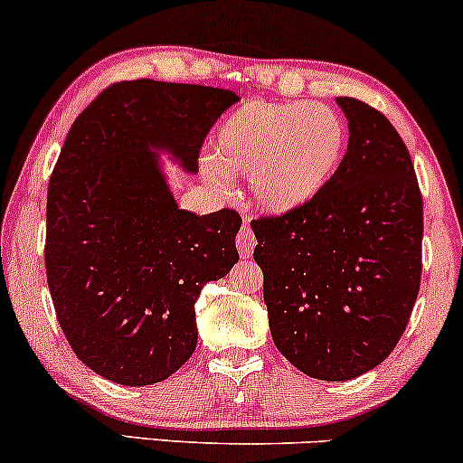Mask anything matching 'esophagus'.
I'll return each instance as SVG.
<instances>
[{
    "label": "esophagus",
    "instance_id": "esophagus-1",
    "mask_svg": "<svg viewBox=\"0 0 463 463\" xmlns=\"http://www.w3.org/2000/svg\"><path fill=\"white\" fill-rule=\"evenodd\" d=\"M237 250L239 254H241L243 259L252 257L254 252V246H257V237H254L252 228H250V224H243L241 228H239V235H237Z\"/></svg>",
    "mask_w": 463,
    "mask_h": 463
}]
</instances>
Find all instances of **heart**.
Wrapping results in <instances>:
<instances>
[{
  "label": "heart",
  "mask_w": 463,
  "mask_h": 463,
  "mask_svg": "<svg viewBox=\"0 0 463 463\" xmlns=\"http://www.w3.org/2000/svg\"><path fill=\"white\" fill-rule=\"evenodd\" d=\"M346 143V124L331 106L250 99L217 130L204 176L217 189L228 187V176H248L263 209L287 213L322 194Z\"/></svg>",
  "instance_id": "obj_1"
}]
</instances>
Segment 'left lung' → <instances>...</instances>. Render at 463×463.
I'll list each match as a JSON object with an SVG mask.
<instances>
[{
	"instance_id": "obj_1",
	"label": "left lung",
	"mask_w": 463,
	"mask_h": 463,
	"mask_svg": "<svg viewBox=\"0 0 463 463\" xmlns=\"http://www.w3.org/2000/svg\"><path fill=\"white\" fill-rule=\"evenodd\" d=\"M348 150L305 206L254 222L269 333L280 354L320 381H348L390 357L422 276V194L383 113L337 98Z\"/></svg>"
}]
</instances>
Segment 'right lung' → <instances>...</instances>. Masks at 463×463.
Returning a JSON list of instances; mask_svg holds the SVG:
<instances>
[{"mask_svg": "<svg viewBox=\"0 0 463 463\" xmlns=\"http://www.w3.org/2000/svg\"><path fill=\"white\" fill-rule=\"evenodd\" d=\"M235 102L228 89L130 80L104 89L69 130L47 189V285L76 357L113 383H161L183 368L202 287L239 261L237 211L178 209L150 154L163 146L195 172Z\"/></svg>", "mask_w": 463, "mask_h": 463, "instance_id": "right-lung-1", "label": "right lung"}]
</instances>
